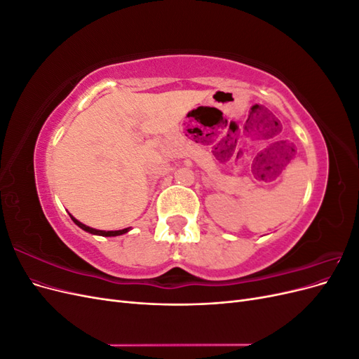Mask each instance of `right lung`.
<instances>
[{
  "label": "right lung",
  "instance_id": "1",
  "mask_svg": "<svg viewBox=\"0 0 359 359\" xmlns=\"http://www.w3.org/2000/svg\"><path fill=\"white\" fill-rule=\"evenodd\" d=\"M70 217H72V220L74 222V224H78V226L81 227V229H83L85 232H90V233H93V235H100V236H118V235H124V233H127V232L130 231V227H126V229H121V231H99V229H94V227H90V226H86V224L81 223L79 220H76L72 214H70Z\"/></svg>",
  "mask_w": 359,
  "mask_h": 359
}]
</instances>
